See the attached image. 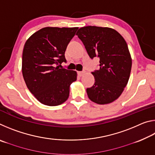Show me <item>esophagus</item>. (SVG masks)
<instances>
[{
    "mask_svg": "<svg viewBox=\"0 0 155 155\" xmlns=\"http://www.w3.org/2000/svg\"><path fill=\"white\" fill-rule=\"evenodd\" d=\"M85 71H82V72H78V74L79 77H82L84 74H85Z\"/></svg>",
    "mask_w": 155,
    "mask_h": 155,
    "instance_id": "obj_1",
    "label": "esophagus"
}]
</instances>
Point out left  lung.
Listing matches in <instances>:
<instances>
[{
  "mask_svg": "<svg viewBox=\"0 0 155 155\" xmlns=\"http://www.w3.org/2000/svg\"><path fill=\"white\" fill-rule=\"evenodd\" d=\"M77 35L91 59L100 58V69L91 72L95 83L87 89L89 98L99 104L112 103L121 95L130 77L132 59L127 42L109 27H84Z\"/></svg>",
  "mask_w": 155,
  "mask_h": 155,
  "instance_id": "8db88e82",
  "label": "left lung"
}]
</instances>
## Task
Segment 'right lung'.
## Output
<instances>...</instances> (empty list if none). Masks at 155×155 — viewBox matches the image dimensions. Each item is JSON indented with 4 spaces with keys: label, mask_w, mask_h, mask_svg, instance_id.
I'll return each mask as SVG.
<instances>
[{
    "label": "right lung",
    "mask_w": 155,
    "mask_h": 155,
    "mask_svg": "<svg viewBox=\"0 0 155 155\" xmlns=\"http://www.w3.org/2000/svg\"><path fill=\"white\" fill-rule=\"evenodd\" d=\"M78 28H43L25 44L23 78L31 93L45 105L57 106L66 101L70 86L77 81V72L59 68V65L66 62L65 50Z\"/></svg>",
    "instance_id": "right-lung-1"
}]
</instances>
